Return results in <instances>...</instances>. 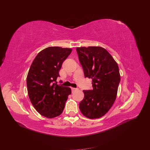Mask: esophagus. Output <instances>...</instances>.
I'll return each instance as SVG.
<instances>
[{
    "mask_svg": "<svg viewBox=\"0 0 150 150\" xmlns=\"http://www.w3.org/2000/svg\"><path fill=\"white\" fill-rule=\"evenodd\" d=\"M78 88H71V90H72V92L74 91L78 90Z\"/></svg>",
    "mask_w": 150,
    "mask_h": 150,
    "instance_id": "1",
    "label": "esophagus"
}]
</instances>
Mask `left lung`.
Returning <instances> with one entry per match:
<instances>
[{"mask_svg":"<svg viewBox=\"0 0 150 150\" xmlns=\"http://www.w3.org/2000/svg\"><path fill=\"white\" fill-rule=\"evenodd\" d=\"M85 78L92 79L93 89L84 90L79 103L82 114L90 119L99 118L115 103L120 82L119 67L105 49L99 46L76 48Z\"/></svg>","mask_w":150,"mask_h":150,"instance_id":"8db88e82","label":"left lung"}]
</instances>
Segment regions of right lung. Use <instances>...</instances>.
Returning a JSON list of instances; mask_svg holds the SVG:
<instances>
[{
    "label": "right lung",
    "instance_id": "1",
    "mask_svg": "<svg viewBox=\"0 0 150 150\" xmlns=\"http://www.w3.org/2000/svg\"><path fill=\"white\" fill-rule=\"evenodd\" d=\"M72 51L70 48L49 47L34 59L27 76V87L30 102L39 114L47 118L61 115L70 88L56 83L62 64Z\"/></svg>",
    "mask_w": 150,
    "mask_h": 150
}]
</instances>
